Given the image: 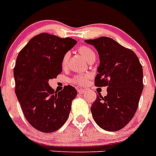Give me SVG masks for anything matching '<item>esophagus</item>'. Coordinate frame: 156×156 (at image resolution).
<instances>
[{
  "label": "esophagus",
  "mask_w": 156,
  "mask_h": 156,
  "mask_svg": "<svg viewBox=\"0 0 156 156\" xmlns=\"http://www.w3.org/2000/svg\"><path fill=\"white\" fill-rule=\"evenodd\" d=\"M78 92H79L80 94H83L85 91H86V90L85 89H83V88H80V89H78Z\"/></svg>",
  "instance_id": "34e87169"
}]
</instances>
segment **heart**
Segmentation results:
<instances>
[{"mask_svg":"<svg viewBox=\"0 0 156 156\" xmlns=\"http://www.w3.org/2000/svg\"><path fill=\"white\" fill-rule=\"evenodd\" d=\"M78 51L80 52L81 55L86 59L87 61L89 62L94 56H95V54L94 52V51L90 48H89L88 47L86 46H82L80 48H79L78 49ZM69 57V53H66L63 55L62 59V66H66V64H67V62H68ZM88 76L86 75H80V76H77L73 79V82L77 83V84H85L88 80Z\"/></svg>","mask_w":156,"mask_h":156,"instance_id":"obj_1","label":"heart"}]
</instances>
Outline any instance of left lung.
I'll use <instances>...</instances> for the list:
<instances>
[{"label": "left lung", "instance_id": "1", "mask_svg": "<svg viewBox=\"0 0 156 156\" xmlns=\"http://www.w3.org/2000/svg\"><path fill=\"white\" fill-rule=\"evenodd\" d=\"M99 55L96 87H108V94L97 99L90 107L98 125L107 131L122 129L132 119L142 93L143 69L137 55L107 37L86 40Z\"/></svg>", "mask_w": 156, "mask_h": 156}]
</instances>
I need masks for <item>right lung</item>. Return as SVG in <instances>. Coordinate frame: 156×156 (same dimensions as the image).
<instances>
[{"instance_id":"1","label":"right lung","mask_w":156,"mask_h":156,"mask_svg":"<svg viewBox=\"0 0 156 156\" xmlns=\"http://www.w3.org/2000/svg\"><path fill=\"white\" fill-rule=\"evenodd\" d=\"M76 43L42 33L33 37L16 58V94L27 120L40 131H56L68 119L76 90L68 85L57 93L48 81L61 73L63 55Z\"/></svg>"}]
</instances>
